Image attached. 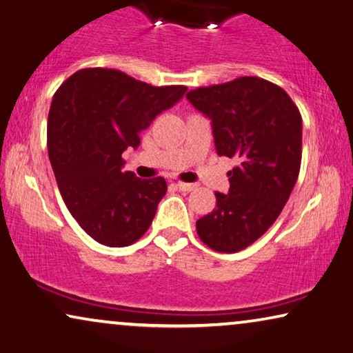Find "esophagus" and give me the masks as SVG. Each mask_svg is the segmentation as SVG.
<instances>
[{
	"label": "esophagus",
	"instance_id": "1",
	"mask_svg": "<svg viewBox=\"0 0 353 353\" xmlns=\"http://www.w3.org/2000/svg\"><path fill=\"white\" fill-rule=\"evenodd\" d=\"M176 187L182 192H192L194 188V183H187V182H177Z\"/></svg>",
	"mask_w": 353,
	"mask_h": 353
}]
</instances>
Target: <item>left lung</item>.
<instances>
[{"label":"left lung","mask_w":353,"mask_h":353,"mask_svg":"<svg viewBox=\"0 0 353 353\" xmlns=\"http://www.w3.org/2000/svg\"><path fill=\"white\" fill-rule=\"evenodd\" d=\"M187 98L212 120L217 154L239 163L228 172L230 192H215L217 206L196 220L204 244L234 254L261 238L290 198L301 166V114L283 88L254 76Z\"/></svg>","instance_id":"8db88e82"}]
</instances>
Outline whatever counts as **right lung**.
Wrapping results in <instances>:
<instances>
[{"instance_id": "right-lung-1", "label": "right lung", "mask_w": 353, "mask_h": 353, "mask_svg": "<svg viewBox=\"0 0 353 353\" xmlns=\"http://www.w3.org/2000/svg\"><path fill=\"white\" fill-rule=\"evenodd\" d=\"M185 92L109 68L79 70L55 92L47 122L50 165L68 210L97 243L125 247L149 230L166 181L123 171L122 154Z\"/></svg>"}]
</instances>
